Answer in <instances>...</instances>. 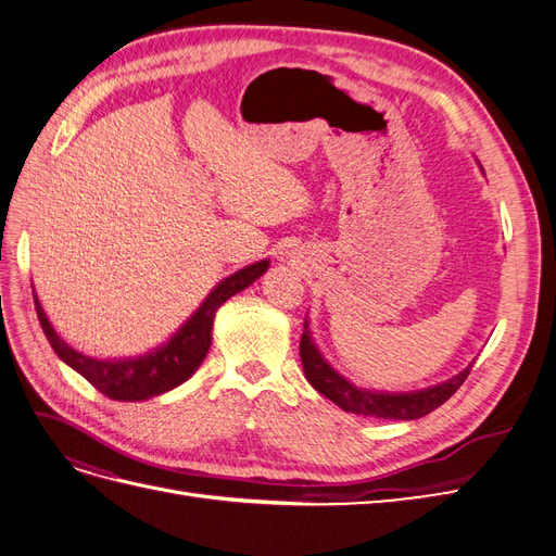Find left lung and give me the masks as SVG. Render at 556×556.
Instances as JSON below:
<instances>
[{
  "instance_id": "8db88e82",
  "label": "left lung",
  "mask_w": 556,
  "mask_h": 556,
  "mask_svg": "<svg viewBox=\"0 0 556 556\" xmlns=\"http://www.w3.org/2000/svg\"><path fill=\"white\" fill-rule=\"evenodd\" d=\"M299 352H301V364H304V374L319 394L331 399L336 406L343 408L345 413L382 417V419H417V417L429 415L431 410L443 406V403L459 390L470 371V366H473V364L466 366L462 374L452 376L445 382L425 387V390H415V392L364 390V387H357L355 382H350L345 376H341L323 357V352L317 350L313 341L308 317L304 319V333H301Z\"/></svg>"
}]
</instances>
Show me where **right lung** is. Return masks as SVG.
I'll use <instances>...</instances> for the list:
<instances>
[{"label":"right lung","mask_w":556,"mask_h":556,"mask_svg":"<svg viewBox=\"0 0 556 556\" xmlns=\"http://www.w3.org/2000/svg\"><path fill=\"white\" fill-rule=\"evenodd\" d=\"M266 268L268 260H260L245 268H239L237 274L223 278L204 299V304L185 319L169 341L146 352V355L127 359H97L83 355V352L74 350L70 343L60 339L53 325H50V319L46 317L37 294L35 306L48 343L53 345L58 357L66 366H72L76 374H80L99 392L113 401H146L174 390V387L182 384L197 371L213 341L211 331L217 308L229 296L239 294L262 274H266Z\"/></svg>","instance_id":"right-lung-1"}]
</instances>
